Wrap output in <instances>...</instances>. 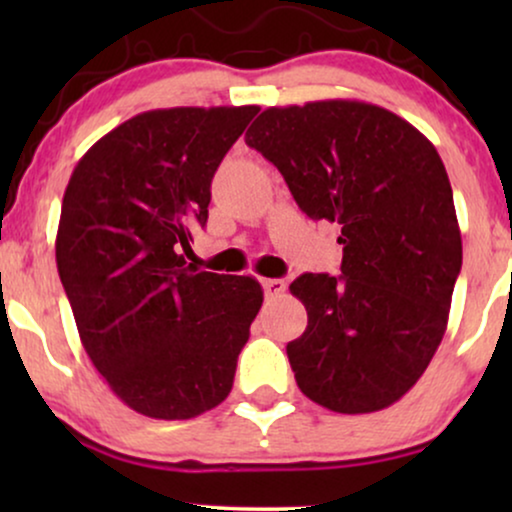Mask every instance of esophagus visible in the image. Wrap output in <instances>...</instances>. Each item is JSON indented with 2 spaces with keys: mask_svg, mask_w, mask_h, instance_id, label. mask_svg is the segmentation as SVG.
<instances>
[{
  "mask_svg": "<svg viewBox=\"0 0 512 512\" xmlns=\"http://www.w3.org/2000/svg\"><path fill=\"white\" fill-rule=\"evenodd\" d=\"M263 291L265 296L275 298V296H282V293L286 291V282L284 279H263Z\"/></svg>",
  "mask_w": 512,
  "mask_h": 512,
  "instance_id": "obj_1",
  "label": "esophagus"
}]
</instances>
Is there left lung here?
Listing matches in <instances>:
<instances>
[{
	"instance_id": "8db88e82",
	"label": "left lung",
	"mask_w": 512,
	"mask_h": 512,
	"mask_svg": "<svg viewBox=\"0 0 512 512\" xmlns=\"http://www.w3.org/2000/svg\"><path fill=\"white\" fill-rule=\"evenodd\" d=\"M314 221L342 228V275L289 289L307 328L286 345L300 391L342 415L389 408L443 340L461 270L452 186L436 146L356 100L265 109L244 137Z\"/></svg>"
}]
</instances>
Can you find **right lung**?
Instances as JSON below:
<instances>
[{"mask_svg": "<svg viewBox=\"0 0 512 512\" xmlns=\"http://www.w3.org/2000/svg\"><path fill=\"white\" fill-rule=\"evenodd\" d=\"M258 107L137 114L90 146L62 198L55 261L83 349L139 415L191 419L233 389L263 305L254 277L195 272L212 179Z\"/></svg>", "mask_w": 512, "mask_h": 512, "instance_id": "1", "label": "right lung"}]
</instances>
